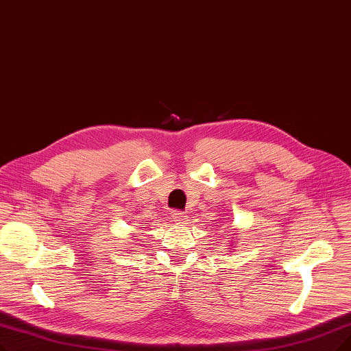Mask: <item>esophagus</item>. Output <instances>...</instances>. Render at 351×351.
Returning <instances> with one entry per match:
<instances>
[{
    "instance_id": "esophagus-1",
    "label": "esophagus",
    "mask_w": 351,
    "mask_h": 351,
    "mask_svg": "<svg viewBox=\"0 0 351 351\" xmlns=\"http://www.w3.org/2000/svg\"><path fill=\"white\" fill-rule=\"evenodd\" d=\"M172 218L175 219V223H188V217L185 215V212L175 210L172 213Z\"/></svg>"
}]
</instances>
